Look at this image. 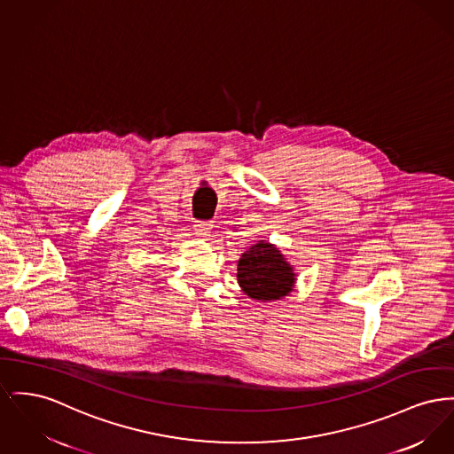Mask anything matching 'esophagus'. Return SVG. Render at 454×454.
<instances>
[{"label": "esophagus", "instance_id": "34e87169", "mask_svg": "<svg viewBox=\"0 0 454 454\" xmlns=\"http://www.w3.org/2000/svg\"><path fill=\"white\" fill-rule=\"evenodd\" d=\"M211 228H213L211 221H195V224H193V230L199 237H206L211 231Z\"/></svg>", "mask_w": 454, "mask_h": 454}]
</instances>
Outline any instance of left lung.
<instances>
[{"label": "left lung", "instance_id": "obj_1", "mask_svg": "<svg viewBox=\"0 0 454 454\" xmlns=\"http://www.w3.org/2000/svg\"><path fill=\"white\" fill-rule=\"evenodd\" d=\"M237 278L243 292L255 300H278L286 296L294 283V267L267 241L252 245L241 254Z\"/></svg>", "mask_w": 454, "mask_h": 454}]
</instances>
